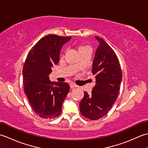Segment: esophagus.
<instances>
[{
    "label": "esophagus",
    "instance_id": "1",
    "mask_svg": "<svg viewBox=\"0 0 148 148\" xmlns=\"http://www.w3.org/2000/svg\"><path fill=\"white\" fill-rule=\"evenodd\" d=\"M70 87H71V88H74L77 87V86L76 85V84H74V83H71L70 84Z\"/></svg>",
    "mask_w": 148,
    "mask_h": 148
}]
</instances>
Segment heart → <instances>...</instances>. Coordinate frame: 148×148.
Segmentation results:
<instances>
[{
  "label": "heart",
  "instance_id": "1",
  "mask_svg": "<svg viewBox=\"0 0 148 148\" xmlns=\"http://www.w3.org/2000/svg\"><path fill=\"white\" fill-rule=\"evenodd\" d=\"M88 48V47H86V46H80L79 48V51L81 49H84V48Z\"/></svg>",
  "mask_w": 148,
  "mask_h": 148
}]
</instances>
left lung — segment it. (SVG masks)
<instances>
[{"label":"left lung","instance_id":"obj_1","mask_svg":"<svg viewBox=\"0 0 148 148\" xmlns=\"http://www.w3.org/2000/svg\"><path fill=\"white\" fill-rule=\"evenodd\" d=\"M99 45L92 64L93 75L96 79L92 94L84 93L79 103L81 114L91 120L103 117L118 98L122 80V72L118 58L103 39L95 36Z\"/></svg>","mask_w":148,"mask_h":148}]
</instances>
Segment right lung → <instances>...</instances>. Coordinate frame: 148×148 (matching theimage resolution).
Returning <instances> with one entry per match:
<instances>
[{
  "label": "right lung",
  "instance_id": "1",
  "mask_svg": "<svg viewBox=\"0 0 148 148\" xmlns=\"http://www.w3.org/2000/svg\"><path fill=\"white\" fill-rule=\"evenodd\" d=\"M71 39L53 34L43 37L29 51L25 62V93L33 111L42 118L58 117L69 92L68 83L51 82L49 75L51 67L59 62L62 46Z\"/></svg>",
  "mask_w": 148,
  "mask_h": 148
}]
</instances>
